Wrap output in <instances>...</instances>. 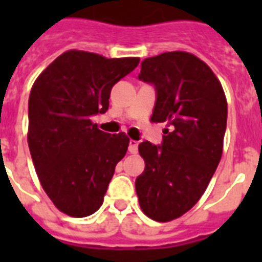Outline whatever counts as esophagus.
<instances>
[{
  "label": "esophagus",
  "mask_w": 262,
  "mask_h": 262,
  "mask_svg": "<svg viewBox=\"0 0 262 262\" xmlns=\"http://www.w3.org/2000/svg\"><path fill=\"white\" fill-rule=\"evenodd\" d=\"M137 151H139V143L136 140H130L129 141V152L130 154H137Z\"/></svg>",
  "instance_id": "esophagus-1"
}]
</instances>
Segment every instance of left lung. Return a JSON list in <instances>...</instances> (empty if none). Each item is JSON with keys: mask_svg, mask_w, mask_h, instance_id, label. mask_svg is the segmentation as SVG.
<instances>
[{"mask_svg": "<svg viewBox=\"0 0 262 262\" xmlns=\"http://www.w3.org/2000/svg\"><path fill=\"white\" fill-rule=\"evenodd\" d=\"M139 79L156 88L152 122H166L162 145L143 141L145 162L136 179L141 211L171 222L197 204L223 154L227 100L212 69L191 53L145 58Z\"/></svg>", "mask_w": 262, "mask_h": 262, "instance_id": "1", "label": "left lung"}]
</instances>
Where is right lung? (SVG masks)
Instances as JSON below:
<instances>
[{
	"instance_id": "right-lung-1",
	"label": "right lung",
	"mask_w": 262,
	"mask_h": 262,
	"mask_svg": "<svg viewBox=\"0 0 262 262\" xmlns=\"http://www.w3.org/2000/svg\"><path fill=\"white\" fill-rule=\"evenodd\" d=\"M140 62L69 50L35 80L28 100V147L39 182L59 211L85 217L103 197L126 155L129 137L108 135L91 121L108 108L115 83Z\"/></svg>"
}]
</instances>
